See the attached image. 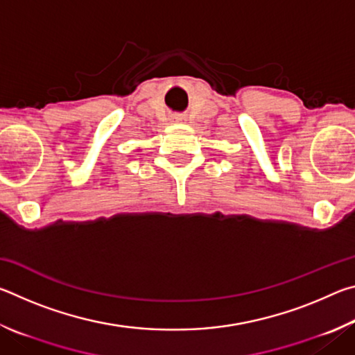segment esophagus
<instances>
[{
	"label": "esophagus",
	"instance_id": "obj_1",
	"mask_svg": "<svg viewBox=\"0 0 355 355\" xmlns=\"http://www.w3.org/2000/svg\"><path fill=\"white\" fill-rule=\"evenodd\" d=\"M172 122H175V123H183V122H186V117H184V116H180V114H175V116L172 117Z\"/></svg>",
	"mask_w": 355,
	"mask_h": 355
}]
</instances>
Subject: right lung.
<instances>
[{
    "mask_svg": "<svg viewBox=\"0 0 355 355\" xmlns=\"http://www.w3.org/2000/svg\"><path fill=\"white\" fill-rule=\"evenodd\" d=\"M137 150H139V148H137Z\"/></svg>",
    "mask_w": 355,
    "mask_h": 355,
    "instance_id": "right-lung-1",
    "label": "right lung"
}]
</instances>
